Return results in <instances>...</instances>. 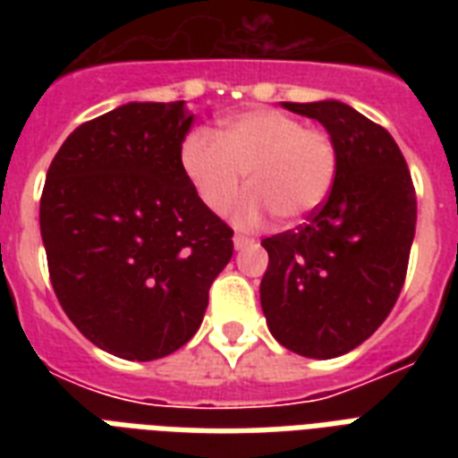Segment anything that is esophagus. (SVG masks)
<instances>
[{"label": "esophagus", "instance_id": "34e87169", "mask_svg": "<svg viewBox=\"0 0 458 458\" xmlns=\"http://www.w3.org/2000/svg\"><path fill=\"white\" fill-rule=\"evenodd\" d=\"M233 242H235V250H247V247H251V244H254V240L247 235H235L233 237Z\"/></svg>", "mask_w": 458, "mask_h": 458}]
</instances>
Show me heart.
Returning a JSON list of instances; mask_svg holds the SVG:
<instances>
[{"label":"heart","mask_w":458,"mask_h":458,"mask_svg":"<svg viewBox=\"0 0 458 458\" xmlns=\"http://www.w3.org/2000/svg\"><path fill=\"white\" fill-rule=\"evenodd\" d=\"M216 137L190 131L180 142V168L211 211H228L247 173L250 194L235 208L240 225H254L271 211L280 223L316 214L337 178V145L323 128L276 109L225 116Z\"/></svg>","instance_id":"1"}]
</instances>
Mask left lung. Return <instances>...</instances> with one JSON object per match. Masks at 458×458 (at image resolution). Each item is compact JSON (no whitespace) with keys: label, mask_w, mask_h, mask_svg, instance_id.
Masks as SVG:
<instances>
[{"label":"left lung","mask_w":458,"mask_h":458,"mask_svg":"<svg viewBox=\"0 0 458 458\" xmlns=\"http://www.w3.org/2000/svg\"><path fill=\"white\" fill-rule=\"evenodd\" d=\"M323 123L337 145V178L316 214L266 237L261 309L294 354L335 359L369 340L404 285L416 190L397 142L342 102H283Z\"/></svg>","instance_id":"left-lung-1"}]
</instances>
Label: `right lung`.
Masks as SVG:
<instances>
[{
  "mask_svg": "<svg viewBox=\"0 0 458 458\" xmlns=\"http://www.w3.org/2000/svg\"><path fill=\"white\" fill-rule=\"evenodd\" d=\"M185 102H131L78 125L54 157L39 233L73 326L128 361L173 354L201 326L233 228L180 168Z\"/></svg>",
  "mask_w": 458,
  "mask_h": 458,
  "instance_id": "add662e5",
  "label": "right lung"
}]
</instances>
